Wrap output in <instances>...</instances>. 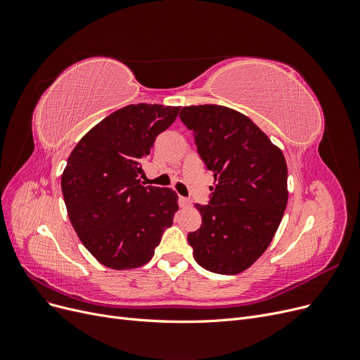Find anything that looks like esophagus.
I'll return each mask as SVG.
<instances>
[{"mask_svg":"<svg viewBox=\"0 0 360 360\" xmlns=\"http://www.w3.org/2000/svg\"><path fill=\"white\" fill-rule=\"evenodd\" d=\"M180 205L181 207H189V205H192V200L186 198V197H180Z\"/></svg>","mask_w":360,"mask_h":360,"instance_id":"obj_1","label":"esophagus"}]
</instances>
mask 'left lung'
<instances>
[{"label": "left lung", "mask_w": 360, "mask_h": 360, "mask_svg": "<svg viewBox=\"0 0 360 360\" xmlns=\"http://www.w3.org/2000/svg\"><path fill=\"white\" fill-rule=\"evenodd\" d=\"M180 120L216 180L209 204H195L202 222L188 234L193 258L213 274H240L263 255L284 216L285 158L257 124L226 106H184Z\"/></svg>", "instance_id": "left-lung-1"}]
</instances>
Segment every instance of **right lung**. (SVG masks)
<instances>
[{
  "label": "right lung",
  "instance_id": "add662e5",
  "mask_svg": "<svg viewBox=\"0 0 360 360\" xmlns=\"http://www.w3.org/2000/svg\"><path fill=\"white\" fill-rule=\"evenodd\" d=\"M180 106L127 105L84 135L68 159L61 191L82 245L103 266L124 270L155 255L179 210L169 188L144 186L143 163Z\"/></svg>",
  "mask_w": 360,
  "mask_h": 360
}]
</instances>
